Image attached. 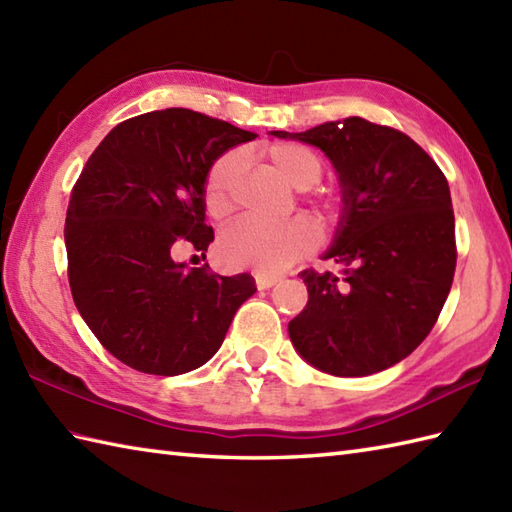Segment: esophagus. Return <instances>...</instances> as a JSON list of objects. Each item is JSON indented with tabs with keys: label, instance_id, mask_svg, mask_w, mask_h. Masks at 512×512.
<instances>
[{
	"label": "esophagus",
	"instance_id": "obj_1",
	"mask_svg": "<svg viewBox=\"0 0 512 512\" xmlns=\"http://www.w3.org/2000/svg\"><path fill=\"white\" fill-rule=\"evenodd\" d=\"M279 281V277L277 275H266V273H255V284H257V288L259 290H268V288H273L275 284Z\"/></svg>",
	"mask_w": 512,
	"mask_h": 512
}]
</instances>
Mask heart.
Returning a JSON list of instances; mask_svg holds the SVG:
<instances>
[{"label": "heart", "mask_w": 512, "mask_h": 512, "mask_svg": "<svg viewBox=\"0 0 512 512\" xmlns=\"http://www.w3.org/2000/svg\"><path fill=\"white\" fill-rule=\"evenodd\" d=\"M264 156L290 187L306 191L323 176V162L312 149L297 143H273ZM242 169V156L235 151L217 158L204 178V206L209 215L224 217L233 209L235 182ZM314 213L323 222L334 224L341 217V202L323 198L312 202ZM319 242L317 226L308 217L297 215L277 224L255 220H237L226 226L217 239V257L228 268H250L257 273L275 275L286 270L301 257L312 253Z\"/></svg>", "instance_id": "b5f03b06"}]
</instances>
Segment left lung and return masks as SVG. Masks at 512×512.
Instances as JSON below:
<instances>
[{
  "label": "left lung",
  "instance_id": "1",
  "mask_svg": "<svg viewBox=\"0 0 512 512\" xmlns=\"http://www.w3.org/2000/svg\"><path fill=\"white\" fill-rule=\"evenodd\" d=\"M339 173L343 213L325 259L343 277L303 270L308 303L288 323L297 352L332 376H369L400 363L436 325L455 275L449 182L418 143L361 116L301 134Z\"/></svg>",
  "mask_w": 512,
  "mask_h": 512
}]
</instances>
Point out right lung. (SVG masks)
I'll return each mask as SVG.
<instances>
[{
  "label": "right lung",
  "mask_w": 512,
  "mask_h": 512,
  "mask_svg": "<svg viewBox=\"0 0 512 512\" xmlns=\"http://www.w3.org/2000/svg\"><path fill=\"white\" fill-rule=\"evenodd\" d=\"M253 132L200 112L127 118L107 134L72 187L65 217L76 310L107 352L143 374L178 376L220 350L237 308L255 295L248 273L187 268L173 250L209 248L204 178Z\"/></svg>",
  "instance_id": "add662e5"
}]
</instances>
